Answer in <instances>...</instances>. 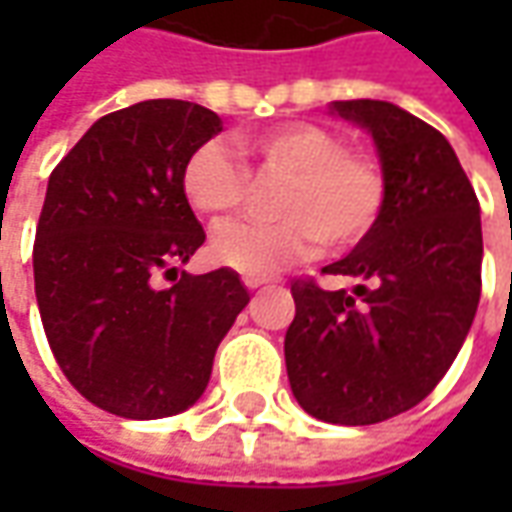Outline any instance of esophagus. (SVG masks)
<instances>
[{
  "label": "esophagus",
  "mask_w": 512,
  "mask_h": 512,
  "mask_svg": "<svg viewBox=\"0 0 512 512\" xmlns=\"http://www.w3.org/2000/svg\"><path fill=\"white\" fill-rule=\"evenodd\" d=\"M267 285H270L267 279H245L247 290H259V287H267Z\"/></svg>",
  "instance_id": "34e87169"
}]
</instances>
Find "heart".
Returning a JSON list of instances; mask_svg holds the SVG:
<instances>
[{
    "label": "heart",
    "mask_w": 512,
    "mask_h": 512,
    "mask_svg": "<svg viewBox=\"0 0 512 512\" xmlns=\"http://www.w3.org/2000/svg\"><path fill=\"white\" fill-rule=\"evenodd\" d=\"M267 168L293 173L279 196V222L227 227L210 245L219 265L247 279H267L310 256L325 239L344 247L376 225L384 207L382 168L339 133L310 122H290L242 139ZM182 193L193 213L213 227L227 225L247 196V168L227 142H205L182 170Z\"/></svg>",
    "instance_id": "b5f03b06"
}]
</instances>
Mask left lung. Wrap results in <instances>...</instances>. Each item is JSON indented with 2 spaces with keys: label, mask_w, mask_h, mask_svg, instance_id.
Masks as SVG:
<instances>
[{
  "label": "left lung",
  "mask_w": 512,
  "mask_h": 512,
  "mask_svg": "<svg viewBox=\"0 0 512 512\" xmlns=\"http://www.w3.org/2000/svg\"><path fill=\"white\" fill-rule=\"evenodd\" d=\"M330 113L370 133L384 207L325 267L353 290L290 285L285 362L305 413L356 427L416 407L459 356L482 296V219L456 150L419 116L379 99L330 102Z\"/></svg>",
  "instance_id": "1"
}]
</instances>
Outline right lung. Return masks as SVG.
I'll list each match as a JSON object with an SVG mask.
<instances>
[{
  "mask_svg": "<svg viewBox=\"0 0 512 512\" xmlns=\"http://www.w3.org/2000/svg\"><path fill=\"white\" fill-rule=\"evenodd\" d=\"M216 133L213 110L148 99L93 122L50 173L36 305L68 382L116 416L165 419L199 402L216 347L250 302L230 267L175 279L205 242L182 170ZM159 275L174 285L159 288Z\"/></svg>",
  "mask_w": 512,
  "mask_h": 512,
  "instance_id": "right-lung-1",
  "label": "right lung"
}]
</instances>
